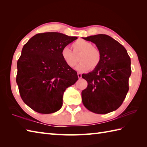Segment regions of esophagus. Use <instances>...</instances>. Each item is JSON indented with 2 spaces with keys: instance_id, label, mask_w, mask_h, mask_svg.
Segmentation results:
<instances>
[{
  "instance_id": "1",
  "label": "esophagus",
  "mask_w": 147,
  "mask_h": 147,
  "mask_svg": "<svg viewBox=\"0 0 147 147\" xmlns=\"http://www.w3.org/2000/svg\"><path fill=\"white\" fill-rule=\"evenodd\" d=\"M78 76L79 78H82V74L81 73H78Z\"/></svg>"
}]
</instances>
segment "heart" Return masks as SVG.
I'll return each mask as SVG.
<instances>
[{
	"mask_svg": "<svg viewBox=\"0 0 147 147\" xmlns=\"http://www.w3.org/2000/svg\"><path fill=\"white\" fill-rule=\"evenodd\" d=\"M72 49L73 53L67 47L61 51V57L68 67L73 68L76 66L78 62V55L80 63L77 69L80 72L94 70L100 64L101 52L98 49L93 47L91 42L79 39L72 44Z\"/></svg>",
	"mask_w": 147,
	"mask_h": 147,
	"instance_id": "b5f03b06",
	"label": "heart"
}]
</instances>
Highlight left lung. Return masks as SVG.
<instances>
[{"label":"left lung","mask_w":147,"mask_h":147,"mask_svg":"<svg viewBox=\"0 0 147 147\" xmlns=\"http://www.w3.org/2000/svg\"><path fill=\"white\" fill-rule=\"evenodd\" d=\"M83 38L94 43L102 54L98 67L82 76L88 83L82 92L83 104L95 114L109 113L120 107L129 90L130 57L121 43L107 35Z\"/></svg>","instance_id":"8db88e82"}]
</instances>
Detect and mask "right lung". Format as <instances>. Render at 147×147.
<instances>
[{
    "label": "right lung",
    "instance_id": "1",
    "mask_svg": "<svg viewBox=\"0 0 147 147\" xmlns=\"http://www.w3.org/2000/svg\"><path fill=\"white\" fill-rule=\"evenodd\" d=\"M78 38L57 32L36 34L23 46L17 62L16 83L23 102L40 114L57 112L65 89L78 80L61 51Z\"/></svg>",
    "mask_w": 147,
    "mask_h": 147
}]
</instances>
